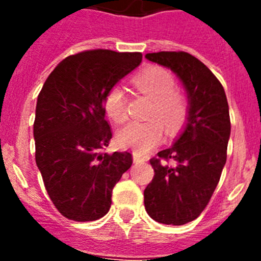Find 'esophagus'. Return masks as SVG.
Wrapping results in <instances>:
<instances>
[{
  "label": "esophagus",
  "instance_id": "esophagus-1",
  "mask_svg": "<svg viewBox=\"0 0 261 261\" xmlns=\"http://www.w3.org/2000/svg\"><path fill=\"white\" fill-rule=\"evenodd\" d=\"M145 159L144 158H141V156L138 155V154H133V162L135 163H140V162H144Z\"/></svg>",
  "mask_w": 261,
  "mask_h": 261
}]
</instances>
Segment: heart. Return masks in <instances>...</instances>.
<instances>
[{
  "label": "heart",
  "instance_id": "heart-1",
  "mask_svg": "<svg viewBox=\"0 0 261 261\" xmlns=\"http://www.w3.org/2000/svg\"><path fill=\"white\" fill-rule=\"evenodd\" d=\"M136 89L153 100L147 114L146 123H130L120 129L116 136L117 145L130 149L136 154H146L161 144L163 126L168 132H176L187 119V100L175 90V80L170 71L159 66H150L135 75L132 80ZM106 114L115 123H124L128 117L124 90L111 87L105 96Z\"/></svg>",
  "mask_w": 261,
  "mask_h": 261
}]
</instances>
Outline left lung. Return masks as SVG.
Masks as SVG:
<instances>
[{"label": "left lung", "mask_w": 261, "mask_h": 261, "mask_svg": "<svg viewBox=\"0 0 261 261\" xmlns=\"http://www.w3.org/2000/svg\"><path fill=\"white\" fill-rule=\"evenodd\" d=\"M145 57L171 69L188 96L183 132L172 146L150 159L154 177L144 191L145 209L156 222L184 225L201 214L220 181L231 129L229 105L220 81L190 53L156 52Z\"/></svg>", "instance_id": "1"}]
</instances>
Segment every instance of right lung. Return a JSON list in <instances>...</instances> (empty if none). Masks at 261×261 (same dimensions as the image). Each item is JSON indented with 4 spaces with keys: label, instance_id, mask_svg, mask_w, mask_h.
<instances>
[{
    "label": "right lung",
    "instance_id": "obj_1",
    "mask_svg": "<svg viewBox=\"0 0 261 261\" xmlns=\"http://www.w3.org/2000/svg\"><path fill=\"white\" fill-rule=\"evenodd\" d=\"M141 60L140 52L85 50L62 60L43 85L34 121L36 165L50 200L69 220L106 216L115 184L132 166L128 151L103 153L112 138L103 102Z\"/></svg>",
    "mask_w": 261,
    "mask_h": 261
}]
</instances>
